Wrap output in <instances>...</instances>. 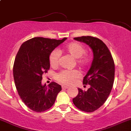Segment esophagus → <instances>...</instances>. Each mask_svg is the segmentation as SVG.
Masks as SVG:
<instances>
[{
  "mask_svg": "<svg viewBox=\"0 0 131 131\" xmlns=\"http://www.w3.org/2000/svg\"><path fill=\"white\" fill-rule=\"evenodd\" d=\"M69 88L68 86H66V85H62V89H68Z\"/></svg>",
  "mask_w": 131,
  "mask_h": 131,
  "instance_id": "1",
  "label": "esophagus"
}]
</instances>
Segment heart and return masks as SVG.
<instances>
[{"label":"heart","instance_id":"heart-1","mask_svg":"<svg viewBox=\"0 0 131 131\" xmlns=\"http://www.w3.org/2000/svg\"><path fill=\"white\" fill-rule=\"evenodd\" d=\"M64 51L72 57L76 59L77 65L80 68H84L89 64L90 57L85 54V48L78 42H71L64 48ZM60 53L58 50L55 49L49 55V64L52 67H56L59 64ZM80 77V73L77 70H62L56 75V79L60 83L64 85H70L74 80Z\"/></svg>","mask_w":131,"mask_h":131}]
</instances>
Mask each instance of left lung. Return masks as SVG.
I'll list each match as a JSON object with an SVG mask.
<instances>
[{
    "label": "left lung",
    "instance_id": "obj_1",
    "mask_svg": "<svg viewBox=\"0 0 131 131\" xmlns=\"http://www.w3.org/2000/svg\"><path fill=\"white\" fill-rule=\"evenodd\" d=\"M89 46L93 53L90 69L83 80V84L89 88L83 91L78 88V94L72 99L78 109L93 112L99 108L108 99L114 81L115 64L108 47L101 40L87 36L74 38Z\"/></svg>",
    "mask_w": 131,
    "mask_h": 131
}]
</instances>
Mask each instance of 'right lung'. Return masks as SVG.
I'll return each mask as SVG.
<instances>
[{"label": "right lung", "instance_id": "right-lung-1", "mask_svg": "<svg viewBox=\"0 0 131 131\" xmlns=\"http://www.w3.org/2000/svg\"><path fill=\"white\" fill-rule=\"evenodd\" d=\"M66 40L32 38L19 49L13 68L14 82L21 99L32 111L42 112L51 108L62 89L55 82L43 85L42 80L50 67V53Z\"/></svg>", "mask_w": 131, "mask_h": 131}]
</instances>
